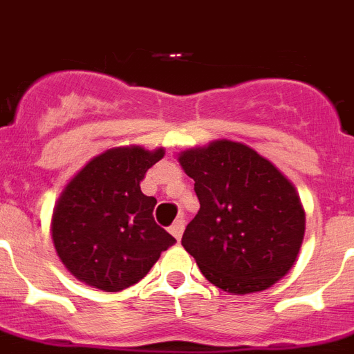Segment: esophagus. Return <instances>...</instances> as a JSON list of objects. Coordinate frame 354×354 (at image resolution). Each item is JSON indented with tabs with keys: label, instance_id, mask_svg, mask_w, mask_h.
<instances>
[{
	"label": "esophagus",
	"instance_id": "1",
	"mask_svg": "<svg viewBox=\"0 0 354 354\" xmlns=\"http://www.w3.org/2000/svg\"><path fill=\"white\" fill-rule=\"evenodd\" d=\"M183 230H185V219H183V217H180V219H176L173 224H171L169 232L173 233L176 241H180L181 235H183Z\"/></svg>",
	"mask_w": 354,
	"mask_h": 354
}]
</instances>
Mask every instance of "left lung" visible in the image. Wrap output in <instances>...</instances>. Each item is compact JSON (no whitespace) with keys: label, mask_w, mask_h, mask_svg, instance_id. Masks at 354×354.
Instances as JSON below:
<instances>
[{"label":"left lung","mask_w":354,"mask_h":354,"mask_svg":"<svg viewBox=\"0 0 354 354\" xmlns=\"http://www.w3.org/2000/svg\"><path fill=\"white\" fill-rule=\"evenodd\" d=\"M199 212L181 244L203 276L232 294L274 285L296 262L305 210L290 181L254 149L232 140L180 156Z\"/></svg>","instance_id":"obj_1"}]
</instances>
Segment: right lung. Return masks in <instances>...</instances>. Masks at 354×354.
Returning <instances> with one entry per match:
<instances>
[{
    "label": "right lung",
    "instance_id": "1",
    "mask_svg": "<svg viewBox=\"0 0 354 354\" xmlns=\"http://www.w3.org/2000/svg\"><path fill=\"white\" fill-rule=\"evenodd\" d=\"M164 149L119 147L91 160L62 192L51 221L58 257L78 279L104 292L140 281L176 242L155 223L156 199L140 181Z\"/></svg>",
    "mask_w": 354,
    "mask_h": 354
}]
</instances>
